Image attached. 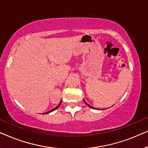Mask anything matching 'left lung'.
<instances>
[{
	"mask_svg": "<svg viewBox=\"0 0 148 148\" xmlns=\"http://www.w3.org/2000/svg\"><path fill=\"white\" fill-rule=\"evenodd\" d=\"M84 102H85V103H86V104L87 105V106H88L89 107H90V108H93V109H95V108H94V107H92V106H90V104H88V103H87V102H86V101H85V100H84Z\"/></svg>",
	"mask_w": 148,
	"mask_h": 148,
	"instance_id": "left-lung-1",
	"label": "left lung"
}]
</instances>
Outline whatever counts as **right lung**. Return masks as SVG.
I'll return each mask as SVG.
<instances>
[{"label":"right lung","mask_w":148,"mask_h":148,"mask_svg":"<svg viewBox=\"0 0 148 148\" xmlns=\"http://www.w3.org/2000/svg\"><path fill=\"white\" fill-rule=\"evenodd\" d=\"M60 104H61V102H60L59 103V104H58L57 106H56V107H55V108H53V109H52V110H50V111H49V112H46V113H44V114H48V113H50V112H52V111H54V110H56V109H57V108H58V107H59V106H60Z\"/></svg>","instance_id":"1"}]
</instances>
